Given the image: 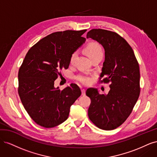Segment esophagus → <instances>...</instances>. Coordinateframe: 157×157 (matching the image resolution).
Returning a JSON list of instances; mask_svg holds the SVG:
<instances>
[{
    "label": "esophagus",
    "instance_id": "obj_1",
    "mask_svg": "<svg viewBox=\"0 0 157 157\" xmlns=\"http://www.w3.org/2000/svg\"><path fill=\"white\" fill-rule=\"evenodd\" d=\"M81 92H82V96H85V95H86V90H85L84 89H82L81 90Z\"/></svg>",
    "mask_w": 157,
    "mask_h": 157
}]
</instances>
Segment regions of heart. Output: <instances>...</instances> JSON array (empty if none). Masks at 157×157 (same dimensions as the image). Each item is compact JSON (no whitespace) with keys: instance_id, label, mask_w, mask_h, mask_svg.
Listing matches in <instances>:
<instances>
[{"instance_id":"1","label":"heart","mask_w":157,"mask_h":157,"mask_svg":"<svg viewBox=\"0 0 157 157\" xmlns=\"http://www.w3.org/2000/svg\"><path fill=\"white\" fill-rule=\"evenodd\" d=\"M85 51H86L90 59H92L97 56H103V50L101 47L98 43H90L85 48ZM76 56H77V52H74L71 55L70 58L71 63L73 62ZM77 80L84 84H88L90 82V77L87 75H79L77 77Z\"/></svg>"}]
</instances>
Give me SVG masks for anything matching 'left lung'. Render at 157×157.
Returning a JSON list of instances; mask_svg holds the SVG:
<instances>
[{
  "instance_id": "8db88e82",
  "label": "left lung",
  "mask_w": 157,
  "mask_h": 157,
  "mask_svg": "<svg viewBox=\"0 0 157 157\" xmlns=\"http://www.w3.org/2000/svg\"><path fill=\"white\" fill-rule=\"evenodd\" d=\"M87 39L100 44L105 50L100 77L110 82L107 94H100L96 88H88L91 99L89 118L98 128L111 130L120 126L129 117L138 99L140 67L134 52L126 40L115 32L94 29L87 33Z\"/></svg>"
}]
</instances>
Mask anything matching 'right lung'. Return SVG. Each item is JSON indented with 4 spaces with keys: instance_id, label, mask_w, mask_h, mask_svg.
<instances>
[{
    "instance_id": "obj_1",
    "label": "right lung",
    "mask_w": 157,
    "mask_h": 157,
    "mask_svg": "<svg viewBox=\"0 0 157 157\" xmlns=\"http://www.w3.org/2000/svg\"><path fill=\"white\" fill-rule=\"evenodd\" d=\"M86 31L56 32L40 40L26 54L18 73V93L23 107L36 124L53 128L67 119L70 107L81 94L77 84L63 90L54 86L61 70L86 41Z\"/></svg>"
}]
</instances>
